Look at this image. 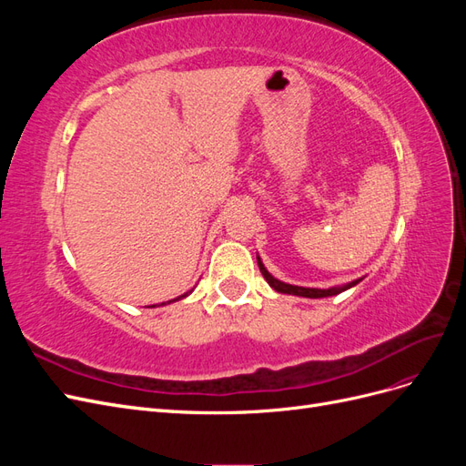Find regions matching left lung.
<instances>
[{"mask_svg":"<svg viewBox=\"0 0 466 466\" xmlns=\"http://www.w3.org/2000/svg\"><path fill=\"white\" fill-rule=\"evenodd\" d=\"M257 262H258V268H260V272H262V276H264V279L268 281V284H270V288H274L278 293H288V295H299V298H311V299H320V298H330V295H338V293H342V291H346V289H350V288H354L356 284H360L361 281V278L360 279H354V281H350V284H344V286H336V288H329V289H319V288H301V286H291V284H286V281H279V279H276L270 272L266 270L264 268V264H262V260H260V257L257 255Z\"/></svg>","mask_w":466,"mask_h":466,"instance_id":"left-lung-1","label":"left lung"}]
</instances>
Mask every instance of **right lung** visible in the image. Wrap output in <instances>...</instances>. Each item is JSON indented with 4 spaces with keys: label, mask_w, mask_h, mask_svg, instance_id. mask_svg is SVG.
<instances>
[{
    "label": "right lung",
    "mask_w": 466,
    "mask_h": 466,
    "mask_svg": "<svg viewBox=\"0 0 466 466\" xmlns=\"http://www.w3.org/2000/svg\"><path fill=\"white\" fill-rule=\"evenodd\" d=\"M190 291H192V289H190ZM190 291H187L185 295H180V298H177V299H173V301H178V299H182V298H187V295H188ZM173 301H167V303H173ZM167 303H161V305H167ZM151 307H155V305H151Z\"/></svg>",
    "instance_id": "obj_1"
}]
</instances>
